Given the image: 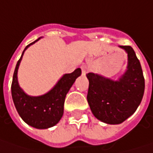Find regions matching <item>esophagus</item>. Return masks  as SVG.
<instances>
[{"mask_svg": "<svg viewBox=\"0 0 153 153\" xmlns=\"http://www.w3.org/2000/svg\"><path fill=\"white\" fill-rule=\"evenodd\" d=\"M81 69H82V74L85 75L88 71V68L87 67L86 65H82L81 66Z\"/></svg>", "mask_w": 153, "mask_h": 153, "instance_id": "34e87169", "label": "esophagus"}]
</instances>
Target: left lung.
Masks as SVG:
<instances>
[{
	"label": "left lung",
	"mask_w": 153,
	"mask_h": 153,
	"mask_svg": "<svg viewBox=\"0 0 153 153\" xmlns=\"http://www.w3.org/2000/svg\"><path fill=\"white\" fill-rule=\"evenodd\" d=\"M128 54L125 72L117 80L88 73L87 100L92 113L107 124H119L132 116L142 100L145 79L140 63L130 46H119Z\"/></svg>",
	"instance_id": "left-lung-1"
}]
</instances>
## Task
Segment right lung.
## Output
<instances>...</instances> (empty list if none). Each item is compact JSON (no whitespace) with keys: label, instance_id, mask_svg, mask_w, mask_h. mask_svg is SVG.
I'll use <instances>...</instances> for the list:
<instances>
[{"label":"right lung","instance_id":"obj_1","mask_svg":"<svg viewBox=\"0 0 153 153\" xmlns=\"http://www.w3.org/2000/svg\"><path fill=\"white\" fill-rule=\"evenodd\" d=\"M41 38L27 46L16 65L12 82V97L18 113L28 125L45 129L53 127L61 119L65 96L76 79L81 76L82 70L77 68L72 73L65 74L51 90L42 95L30 96L27 94L19 84L18 71L25 51Z\"/></svg>","mask_w":153,"mask_h":153}]
</instances>
